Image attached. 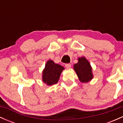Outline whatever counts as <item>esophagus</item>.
<instances>
[{"label":"esophagus","mask_w":123,"mask_h":123,"mask_svg":"<svg viewBox=\"0 0 123 123\" xmlns=\"http://www.w3.org/2000/svg\"><path fill=\"white\" fill-rule=\"evenodd\" d=\"M65 68L66 69H70L71 68V65L70 63H66L65 64Z\"/></svg>","instance_id":"34e87169"}]
</instances>
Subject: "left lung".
Masks as SVG:
<instances>
[{
	"mask_svg": "<svg viewBox=\"0 0 123 123\" xmlns=\"http://www.w3.org/2000/svg\"><path fill=\"white\" fill-rule=\"evenodd\" d=\"M74 69L81 82H88L92 79V68L89 62L84 57L78 59V62L74 65Z\"/></svg>",
	"mask_w": 123,
	"mask_h": 123,
	"instance_id": "left-lung-1",
	"label": "left lung"
}]
</instances>
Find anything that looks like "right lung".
I'll return each instance as SVG.
<instances>
[{
  "label": "right lung",
  "instance_id": "1",
  "mask_svg": "<svg viewBox=\"0 0 123 123\" xmlns=\"http://www.w3.org/2000/svg\"><path fill=\"white\" fill-rule=\"evenodd\" d=\"M63 69L64 68L60 65L56 64L51 60L48 61L43 72V82L49 86L57 83Z\"/></svg>",
  "mask_w": 123,
  "mask_h": 123
}]
</instances>
